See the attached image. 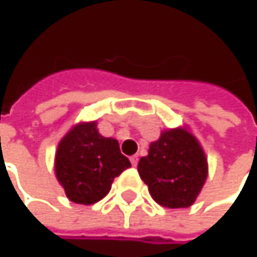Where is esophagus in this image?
Wrapping results in <instances>:
<instances>
[{
  "label": "esophagus",
  "mask_w": 257,
  "mask_h": 257,
  "mask_svg": "<svg viewBox=\"0 0 257 257\" xmlns=\"http://www.w3.org/2000/svg\"><path fill=\"white\" fill-rule=\"evenodd\" d=\"M138 162H139V157H138V156H132V157H130V163H132V166H135V168H136V166H138Z\"/></svg>",
  "instance_id": "esophagus-1"
}]
</instances>
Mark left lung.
Here are the masks:
<instances>
[{"mask_svg":"<svg viewBox=\"0 0 257 257\" xmlns=\"http://www.w3.org/2000/svg\"><path fill=\"white\" fill-rule=\"evenodd\" d=\"M138 172L153 199L166 208H187L196 200L208 175L205 153L186 128H171L151 142Z\"/></svg>","mask_w":257,"mask_h":257,"instance_id":"obj_1","label":"left lung"}]
</instances>
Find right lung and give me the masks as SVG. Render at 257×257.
<instances>
[{
	"mask_svg": "<svg viewBox=\"0 0 257 257\" xmlns=\"http://www.w3.org/2000/svg\"><path fill=\"white\" fill-rule=\"evenodd\" d=\"M130 166L118 141L103 138L95 121L74 125L58 144L55 156V174L67 197L82 205L103 199L113 180Z\"/></svg>",
	"mask_w": 257,
	"mask_h": 257,
	"instance_id": "1",
	"label": "right lung"
}]
</instances>
